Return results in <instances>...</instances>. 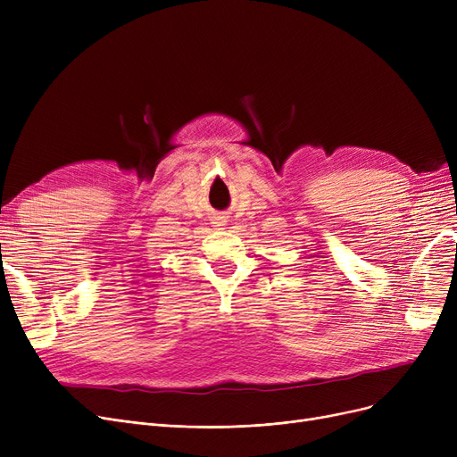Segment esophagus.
Instances as JSON below:
<instances>
[{"label":"esophagus","instance_id":"34e87169","mask_svg":"<svg viewBox=\"0 0 457 457\" xmlns=\"http://www.w3.org/2000/svg\"><path fill=\"white\" fill-rule=\"evenodd\" d=\"M212 224H214V226H219V228H222V226H226V219H224V216H214V219H212Z\"/></svg>","mask_w":457,"mask_h":457}]
</instances>
